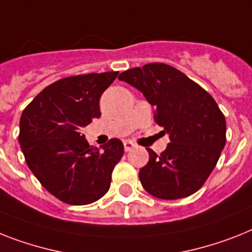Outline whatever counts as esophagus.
Instances as JSON below:
<instances>
[{
    "mask_svg": "<svg viewBox=\"0 0 252 252\" xmlns=\"http://www.w3.org/2000/svg\"><path fill=\"white\" fill-rule=\"evenodd\" d=\"M124 148H125V151H126V152H130L131 149L135 148V144H134V143H132V141L126 140L124 143Z\"/></svg>",
    "mask_w": 252,
    "mask_h": 252,
    "instance_id": "34e87169",
    "label": "esophagus"
}]
</instances>
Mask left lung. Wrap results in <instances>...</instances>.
<instances>
[{"label": "left lung", "instance_id": "obj_1", "mask_svg": "<svg viewBox=\"0 0 252 252\" xmlns=\"http://www.w3.org/2000/svg\"><path fill=\"white\" fill-rule=\"evenodd\" d=\"M144 94L155 107L156 124L170 135L166 151L139 171L143 188L161 199L196 193L218 163L225 145L226 124L214 97L179 69L163 63L125 70L118 76Z\"/></svg>", "mask_w": 252, "mask_h": 252}]
</instances>
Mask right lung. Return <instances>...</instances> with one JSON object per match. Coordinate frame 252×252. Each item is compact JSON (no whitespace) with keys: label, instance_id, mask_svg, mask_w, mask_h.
Returning <instances> with one entry per match:
<instances>
[{"label":"right lung","instance_id":"1","mask_svg":"<svg viewBox=\"0 0 252 252\" xmlns=\"http://www.w3.org/2000/svg\"><path fill=\"white\" fill-rule=\"evenodd\" d=\"M118 72L65 77L45 87L23 111L19 143L42 187L62 202L89 205L105 194L124 156L120 139L90 147L82 128L100 117L99 99Z\"/></svg>","mask_w":252,"mask_h":252}]
</instances>
